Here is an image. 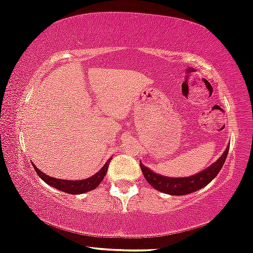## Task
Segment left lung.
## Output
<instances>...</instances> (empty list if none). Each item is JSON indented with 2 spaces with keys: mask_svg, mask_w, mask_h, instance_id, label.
Masks as SVG:
<instances>
[{
  "mask_svg": "<svg viewBox=\"0 0 253 253\" xmlns=\"http://www.w3.org/2000/svg\"><path fill=\"white\" fill-rule=\"evenodd\" d=\"M229 148L226 149V151L222 154V156L216 161L213 165L210 166L209 168L204 169L201 173L196 175L187 176V177H167L158 175L150 170L149 168L144 167L140 163L141 173L145 176L146 181L157 191H161L163 193L171 194V196H182V194L192 193L194 191H198L209 184L210 181L218 174L221 168L223 167L226 162L227 155H228Z\"/></svg>",
  "mask_w": 253,
  "mask_h": 253,
  "instance_id": "left-lung-1",
  "label": "left lung"
}]
</instances>
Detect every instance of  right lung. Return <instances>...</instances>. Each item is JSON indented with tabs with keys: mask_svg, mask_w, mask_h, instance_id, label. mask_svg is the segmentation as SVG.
Wrapping results in <instances>:
<instances>
[{
	"mask_svg": "<svg viewBox=\"0 0 253 253\" xmlns=\"http://www.w3.org/2000/svg\"><path fill=\"white\" fill-rule=\"evenodd\" d=\"M110 160L107 161V163L103 166V168L99 169V171H97L95 175H92L88 179L85 180H78V181H71V180H61V179H55V177H51L46 174L42 173L41 170H38L36 166H33L35 168L36 173L40 175V177L43 180L44 182L52 186V187L57 188V190L63 191L66 193H71V194H82L87 192V191L93 190L96 188L97 186L99 185V182L104 179L105 174H107L108 170V166H109Z\"/></svg>",
	"mask_w": 253,
	"mask_h": 253,
	"instance_id": "obj_1",
	"label": "right lung"
}]
</instances>
